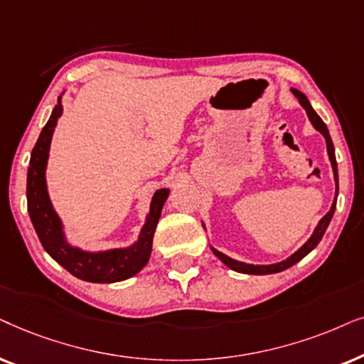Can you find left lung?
<instances>
[{
    "instance_id": "1",
    "label": "left lung",
    "mask_w": 364,
    "mask_h": 364,
    "mask_svg": "<svg viewBox=\"0 0 364 364\" xmlns=\"http://www.w3.org/2000/svg\"><path fill=\"white\" fill-rule=\"evenodd\" d=\"M291 91H293V95L298 98L299 103H301L303 108L306 109L308 118H309V121H311V123H313L314 128H316L318 132L323 134L324 139H326L328 154H329V161H331V166H333L334 181H336V196H338V164H336V156H334V146H333L331 136H329V132H328L326 124H324L323 119L319 118V116L316 114V111H314V109L311 108V105H309L308 98L301 93V91H298V90H294V88H293ZM334 208H336V198H334V201H333V205H331V210H329V211L326 213V215H324V216L321 218V221L318 223L316 230H314V232L311 235V238H309V240L306 241V243H304V245L301 246V248H299V250L296 251V253L289 256L288 259L281 261V263L266 264V266H255V264L241 263V261L232 259V258H230V256L220 253V251L215 250V248H211V250H213V253H215V255L218 256V258H220V259L223 261V263H225V264L228 266V268L238 271V273H246V274H271V273H279V271L288 269L289 266H293L294 263H298V261L303 259L304 256H306V255L309 253V251L316 248L318 243H319V241H321V238H323L324 231H326L329 221H331V218H333V215H334Z\"/></svg>"
}]
</instances>
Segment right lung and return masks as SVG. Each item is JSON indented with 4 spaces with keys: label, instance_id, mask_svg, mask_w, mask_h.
<instances>
[{
    "label": "right lung",
    "instance_id": "add662e5",
    "mask_svg": "<svg viewBox=\"0 0 364 364\" xmlns=\"http://www.w3.org/2000/svg\"><path fill=\"white\" fill-rule=\"evenodd\" d=\"M61 113L63 106L60 98H58V105L53 109L51 118L48 119L35 148H33L30 168H28V213H30L38 238H40L46 253L76 278L90 281V283H114V281L132 278L148 263L149 255H151L154 230H156L158 220L161 216L163 205L169 191L158 190L154 193L146 225L143 226L138 243L129 246V248L111 250L105 251V253H85V251L68 245L65 236H63L60 218L53 210L50 198H48L45 181V168L53 129H55L56 121Z\"/></svg>",
    "mask_w": 364,
    "mask_h": 364
}]
</instances>
